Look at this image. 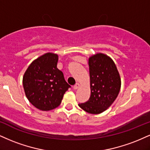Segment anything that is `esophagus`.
Instances as JSON below:
<instances>
[{
  "instance_id": "34e87169",
  "label": "esophagus",
  "mask_w": 150,
  "mask_h": 150,
  "mask_svg": "<svg viewBox=\"0 0 150 150\" xmlns=\"http://www.w3.org/2000/svg\"><path fill=\"white\" fill-rule=\"evenodd\" d=\"M79 87H80V84H79V83H76V84L73 86L74 89H77Z\"/></svg>"
}]
</instances>
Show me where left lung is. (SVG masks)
<instances>
[{
    "label": "left lung",
    "mask_w": 150,
    "mask_h": 150,
    "mask_svg": "<svg viewBox=\"0 0 150 150\" xmlns=\"http://www.w3.org/2000/svg\"><path fill=\"white\" fill-rule=\"evenodd\" d=\"M91 96L88 101L78 105L90 114L105 111L117 98L121 78L116 65L108 55L98 53L89 59Z\"/></svg>",
    "instance_id": "8db88e82"
}]
</instances>
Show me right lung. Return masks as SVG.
<instances>
[{
	"label": "right lung",
	"instance_id": "add662e5",
	"mask_svg": "<svg viewBox=\"0 0 150 150\" xmlns=\"http://www.w3.org/2000/svg\"><path fill=\"white\" fill-rule=\"evenodd\" d=\"M58 59L57 54H45L35 59L23 75V86L26 98L40 110L57 108L70 87L64 74L57 68Z\"/></svg>",
	"mask_w": 150,
	"mask_h": 150
}]
</instances>
